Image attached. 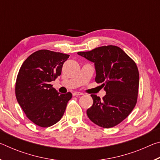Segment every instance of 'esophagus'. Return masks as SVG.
Instances as JSON below:
<instances>
[{"instance_id":"1","label":"esophagus","mask_w":160,"mask_h":160,"mask_svg":"<svg viewBox=\"0 0 160 160\" xmlns=\"http://www.w3.org/2000/svg\"><path fill=\"white\" fill-rule=\"evenodd\" d=\"M83 93L82 92H74L73 93H72V95L73 96H79V95H82Z\"/></svg>"}]
</instances>
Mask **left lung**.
<instances>
[{
  "label": "left lung",
  "mask_w": 160,
  "mask_h": 160,
  "mask_svg": "<svg viewBox=\"0 0 160 160\" xmlns=\"http://www.w3.org/2000/svg\"><path fill=\"white\" fill-rule=\"evenodd\" d=\"M78 54L94 63L96 82L101 83L106 91L102 99L91 94L93 104L87 110L88 116L102 128L118 125L137 103L139 72L136 63L121 48L112 45Z\"/></svg>",
  "instance_id": "left-lung-1"
}]
</instances>
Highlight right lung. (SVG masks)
I'll list each match as a JSON object with an SVG mask.
<instances>
[{
  "label": "right lung",
  "mask_w": 160,
  "mask_h": 160,
  "mask_svg": "<svg viewBox=\"0 0 160 160\" xmlns=\"http://www.w3.org/2000/svg\"><path fill=\"white\" fill-rule=\"evenodd\" d=\"M69 55L39 50L24 61L15 83V95L26 116L40 127H49L61 120L72 94H60L51 85L61 74Z\"/></svg>",
  "instance_id": "obj_1"
}]
</instances>
